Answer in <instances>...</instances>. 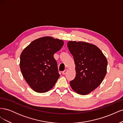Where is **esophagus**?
Masks as SVG:
<instances>
[{"instance_id": "obj_1", "label": "esophagus", "mask_w": 123, "mask_h": 123, "mask_svg": "<svg viewBox=\"0 0 123 123\" xmlns=\"http://www.w3.org/2000/svg\"><path fill=\"white\" fill-rule=\"evenodd\" d=\"M67 72H68V69H66L65 70H64V71L62 72V73L63 75H65V74H66Z\"/></svg>"}]
</instances>
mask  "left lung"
I'll return each instance as SVG.
<instances>
[{"label":"left lung","instance_id":"left-lung-1","mask_svg":"<svg viewBox=\"0 0 123 123\" xmlns=\"http://www.w3.org/2000/svg\"><path fill=\"white\" fill-rule=\"evenodd\" d=\"M67 46L75 65L76 76L70 81L71 87L78 94L90 93L102 83L106 76L107 59L94 44L70 41Z\"/></svg>","mask_w":123,"mask_h":123}]
</instances>
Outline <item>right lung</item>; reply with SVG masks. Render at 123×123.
<instances>
[{
	"mask_svg": "<svg viewBox=\"0 0 123 123\" xmlns=\"http://www.w3.org/2000/svg\"><path fill=\"white\" fill-rule=\"evenodd\" d=\"M64 45L62 40L43 37L34 40L22 52L20 68L28 84L38 93L47 92L60 75L53 55Z\"/></svg>",
	"mask_w": 123,
	"mask_h": 123,
	"instance_id": "right-lung-1",
	"label": "right lung"
}]
</instances>
